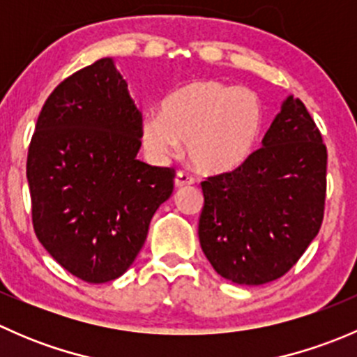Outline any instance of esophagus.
Instances as JSON below:
<instances>
[{
	"label": "esophagus",
	"mask_w": 357,
	"mask_h": 357,
	"mask_svg": "<svg viewBox=\"0 0 357 357\" xmlns=\"http://www.w3.org/2000/svg\"><path fill=\"white\" fill-rule=\"evenodd\" d=\"M193 183H195V179H193L192 176L186 174V172H183V171H179L178 174H176V178H174L176 188H185V186H192Z\"/></svg>",
	"instance_id": "obj_1"
}]
</instances>
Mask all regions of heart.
I'll use <instances>...</instances> for the list:
<instances>
[{
	"instance_id": "b5f03b06",
	"label": "heart",
	"mask_w": 357,
	"mask_h": 357,
	"mask_svg": "<svg viewBox=\"0 0 357 357\" xmlns=\"http://www.w3.org/2000/svg\"><path fill=\"white\" fill-rule=\"evenodd\" d=\"M266 128L261 96L219 79H195L165 96L160 115L142 121V142L155 158L186 145L193 167L207 174L231 172L257 152Z\"/></svg>"
}]
</instances>
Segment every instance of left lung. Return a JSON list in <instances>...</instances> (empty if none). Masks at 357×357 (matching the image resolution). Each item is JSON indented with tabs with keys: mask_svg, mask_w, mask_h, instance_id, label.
Returning a JSON list of instances; mask_svg holds the SVG:
<instances>
[{
	"mask_svg": "<svg viewBox=\"0 0 357 357\" xmlns=\"http://www.w3.org/2000/svg\"><path fill=\"white\" fill-rule=\"evenodd\" d=\"M326 158L318 126L289 96L245 165L202 181L199 238L218 275L262 285L290 271L321 228Z\"/></svg>",
	"mask_w": 357,
	"mask_h": 357,
	"instance_id": "1",
	"label": "left lung"
}]
</instances>
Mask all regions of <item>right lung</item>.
Wrapping results in <instances>:
<instances>
[{
    "label": "right lung",
    "instance_id": "right-lung-1",
    "mask_svg": "<svg viewBox=\"0 0 357 357\" xmlns=\"http://www.w3.org/2000/svg\"><path fill=\"white\" fill-rule=\"evenodd\" d=\"M142 114L112 59L60 82L43 105L27 153L32 226L53 259L88 283L135 262L174 169L138 160Z\"/></svg>",
    "mask_w": 357,
    "mask_h": 357
}]
</instances>
